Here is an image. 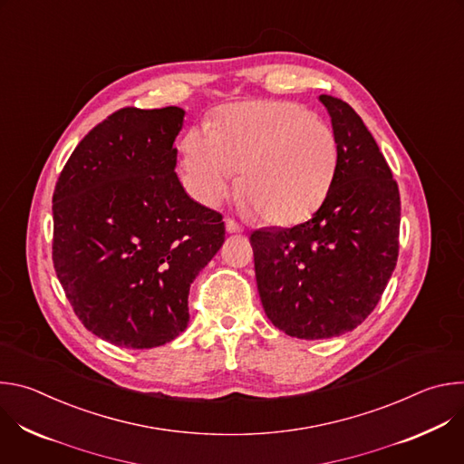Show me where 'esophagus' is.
Here are the masks:
<instances>
[{
  "label": "esophagus",
  "instance_id": "esophagus-1",
  "mask_svg": "<svg viewBox=\"0 0 464 464\" xmlns=\"http://www.w3.org/2000/svg\"><path fill=\"white\" fill-rule=\"evenodd\" d=\"M226 231L227 233H242L244 227L240 224H237L233 218H226Z\"/></svg>",
  "mask_w": 464,
  "mask_h": 464
}]
</instances>
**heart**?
<instances>
[{"label":"heart","instance_id":"b5f03b06","mask_svg":"<svg viewBox=\"0 0 464 464\" xmlns=\"http://www.w3.org/2000/svg\"><path fill=\"white\" fill-rule=\"evenodd\" d=\"M194 194L215 206L240 172L238 194L264 222L286 226L310 217L336 178L334 130L294 102L251 101L218 111L209 130L181 143Z\"/></svg>","mask_w":464,"mask_h":464}]
</instances>
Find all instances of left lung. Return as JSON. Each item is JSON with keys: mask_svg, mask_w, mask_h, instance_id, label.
Instances as JSON below:
<instances>
[{"mask_svg": "<svg viewBox=\"0 0 464 464\" xmlns=\"http://www.w3.org/2000/svg\"><path fill=\"white\" fill-rule=\"evenodd\" d=\"M319 99L340 147L328 196L310 220L249 237L264 312L299 340L334 338L363 323L399 258V185L362 117L338 97Z\"/></svg>", "mask_w": 464, "mask_h": 464, "instance_id": "left-lung-1", "label": "left lung"}]
</instances>
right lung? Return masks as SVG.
<instances>
[{"instance_id": "obj_1", "label": "right lung", "mask_w": 464, "mask_h": 464, "mask_svg": "<svg viewBox=\"0 0 464 464\" xmlns=\"http://www.w3.org/2000/svg\"><path fill=\"white\" fill-rule=\"evenodd\" d=\"M185 111L121 108L88 131L53 192V264L101 340L152 349L188 323V288L222 247V215L174 172Z\"/></svg>"}]
</instances>
